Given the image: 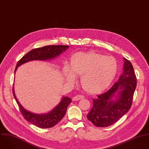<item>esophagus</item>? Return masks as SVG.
I'll return each mask as SVG.
<instances>
[{
  "instance_id": "34e87169",
  "label": "esophagus",
  "mask_w": 149,
  "mask_h": 149,
  "mask_svg": "<svg viewBox=\"0 0 149 149\" xmlns=\"http://www.w3.org/2000/svg\"><path fill=\"white\" fill-rule=\"evenodd\" d=\"M84 98V97L82 95H77L75 97H74L72 98V101H78L79 100L83 99Z\"/></svg>"
}]
</instances>
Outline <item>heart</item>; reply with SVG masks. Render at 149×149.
Returning a JSON list of instances; mask_svg holds the SVG:
<instances>
[{
    "mask_svg": "<svg viewBox=\"0 0 149 149\" xmlns=\"http://www.w3.org/2000/svg\"><path fill=\"white\" fill-rule=\"evenodd\" d=\"M117 72V63L111 56L95 52H77L70 61V68H63L64 75L69 82L80 76L82 89L90 94H98L107 88Z\"/></svg>",
    "mask_w": 149,
    "mask_h": 149,
    "instance_id": "obj_1",
    "label": "heart"
}]
</instances>
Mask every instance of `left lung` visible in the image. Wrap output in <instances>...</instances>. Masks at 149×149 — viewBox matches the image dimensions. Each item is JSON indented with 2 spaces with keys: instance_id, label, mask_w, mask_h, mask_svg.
Wrapping results in <instances>:
<instances>
[{
  "instance_id": "1",
  "label": "left lung",
  "mask_w": 149,
  "mask_h": 149,
  "mask_svg": "<svg viewBox=\"0 0 149 149\" xmlns=\"http://www.w3.org/2000/svg\"><path fill=\"white\" fill-rule=\"evenodd\" d=\"M123 72L111 88L93 99L87 118L97 127H105L116 123L129 111L132 105L137 79L130 61L124 58ZM116 95V99L112 98Z\"/></svg>"
}]
</instances>
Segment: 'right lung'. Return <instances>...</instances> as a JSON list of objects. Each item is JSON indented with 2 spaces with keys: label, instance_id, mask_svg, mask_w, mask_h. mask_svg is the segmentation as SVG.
<instances>
[{
  "label": "right lung",
  "instance_id": "1",
  "mask_svg": "<svg viewBox=\"0 0 149 149\" xmlns=\"http://www.w3.org/2000/svg\"><path fill=\"white\" fill-rule=\"evenodd\" d=\"M68 48L69 46L68 45H47L33 49L28 52L18 61L15 70V73L17 68L25 62L33 60L45 61L51 59L59 55L63 51H65ZM12 93L20 109L21 114H22L24 118L31 124L42 129L51 128L59 122L65 116L68 106L72 101L70 98L63 97L59 104L51 112L44 114H38L26 110L20 105L15 96L13 87Z\"/></svg>",
  "mask_w": 149,
  "mask_h": 149
}]
</instances>
